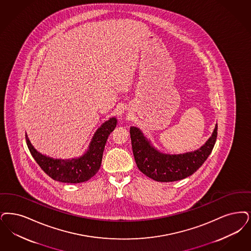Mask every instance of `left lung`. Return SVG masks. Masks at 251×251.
Returning a JSON list of instances; mask_svg holds the SVG:
<instances>
[{
	"instance_id": "1",
	"label": "left lung",
	"mask_w": 251,
	"mask_h": 251,
	"mask_svg": "<svg viewBox=\"0 0 251 251\" xmlns=\"http://www.w3.org/2000/svg\"><path fill=\"white\" fill-rule=\"evenodd\" d=\"M218 124L210 137L199 149L183 153H165L158 150L142 130L130 128L131 148L139 170L153 180L174 182L181 180L195 173L210 155L217 140Z\"/></svg>"
}]
</instances>
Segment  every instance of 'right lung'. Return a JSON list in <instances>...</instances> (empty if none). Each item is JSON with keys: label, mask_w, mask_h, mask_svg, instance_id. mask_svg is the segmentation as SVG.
I'll return each mask as SVG.
<instances>
[{"label": "right lung", "mask_w": 251, "mask_h": 251, "mask_svg": "<svg viewBox=\"0 0 251 251\" xmlns=\"http://www.w3.org/2000/svg\"><path fill=\"white\" fill-rule=\"evenodd\" d=\"M117 118L111 117L94 132L89 147L78 157L69 159L52 158L36 151L26 133V142L33 159L54 180L77 184L90 179L99 171L105 143L117 126Z\"/></svg>", "instance_id": "add662e5"}]
</instances>
